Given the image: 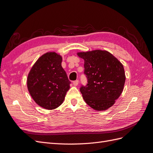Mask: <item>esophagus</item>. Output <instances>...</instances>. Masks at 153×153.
Wrapping results in <instances>:
<instances>
[{
    "instance_id": "obj_1",
    "label": "esophagus",
    "mask_w": 153,
    "mask_h": 153,
    "mask_svg": "<svg viewBox=\"0 0 153 153\" xmlns=\"http://www.w3.org/2000/svg\"><path fill=\"white\" fill-rule=\"evenodd\" d=\"M73 85H75V86H77V85H78V80L74 81V82H73Z\"/></svg>"
}]
</instances>
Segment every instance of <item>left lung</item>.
I'll list each match as a JSON object with an SVG mask.
<instances>
[{
  "instance_id": "8db88e82",
  "label": "left lung",
  "mask_w": 153,
  "mask_h": 153,
  "mask_svg": "<svg viewBox=\"0 0 153 153\" xmlns=\"http://www.w3.org/2000/svg\"><path fill=\"white\" fill-rule=\"evenodd\" d=\"M84 60L85 86L80 91L85 103L98 111L111 107L121 94L126 76L122 63L105 50L77 53Z\"/></svg>"
}]
</instances>
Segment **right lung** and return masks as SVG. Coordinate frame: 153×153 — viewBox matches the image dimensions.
Instances as JSON below:
<instances>
[{"instance_id":"obj_1","label":"right lung","mask_w":153,"mask_h":153,"mask_svg":"<svg viewBox=\"0 0 153 153\" xmlns=\"http://www.w3.org/2000/svg\"><path fill=\"white\" fill-rule=\"evenodd\" d=\"M62 57L55 52L41 56L27 77V88L35 102L47 110L61 105L69 89L71 82L61 66Z\"/></svg>"}]
</instances>
